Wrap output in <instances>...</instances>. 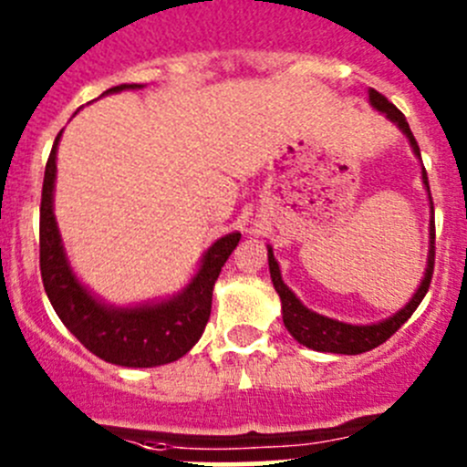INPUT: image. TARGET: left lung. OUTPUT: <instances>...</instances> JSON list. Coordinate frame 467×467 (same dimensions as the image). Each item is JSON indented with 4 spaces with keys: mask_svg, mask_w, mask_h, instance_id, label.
<instances>
[{
    "mask_svg": "<svg viewBox=\"0 0 467 467\" xmlns=\"http://www.w3.org/2000/svg\"><path fill=\"white\" fill-rule=\"evenodd\" d=\"M368 99L370 106L375 110L384 112L404 135H407L409 144H411L413 153L420 158V149H418L416 138H413L411 129L407 124V117L384 97L379 94L378 89H368ZM422 182H425L427 192H430V181H427V171L422 167ZM430 205L431 212H434V203H431V194H430ZM434 239H436V228H434V216H431L430 223V255H427V268H425V277H422L420 286L413 294V298L404 305L400 312H395L393 317H389L386 321L381 323H373V325H350V323H341L334 321V318L321 317V314L312 312V309L305 307L298 298H296L294 291L285 285L280 275V266H277L275 257H273V248L268 246V271H271V280L273 286H275L277 296L282 300V321H285V327L289 329L291 337L296 338L303 346L312 348V350L318 352H334V355H361V352H368L373 348L381 346L386 338L393 337L404 323L411 318V314L416 312L418 305L422 303L425 294L430 291L431 285V273H434Z\"/></svg>",
    "mask_w": 467,
    "mask_h": 467,
    "instance_id": "obj_1",
    "label": "left lung"
}]
</instances>
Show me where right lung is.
<instances>
[{"label": "right lung", "mask_w": 467, "mask_h": 467, "mask_svg": "<svg viewBox=\"0 0 467 467\" xmlns=\"http://www.w3.org/2000/svg\"><path fill=\"white\" fill-rule=\"evenodd\" d=\"M144 86L124 83L103 94L138 89ZM51 146L45 167L40 201V273L47 298L65 327L108 364L126 368H153L171 364L196 346L212 312V289L221 266L237 248L242 234L230 233L216 239L201 260V268L178 296L138 307H112L101 303L81 285L65 255L63 239L54 216L56 149Z\"/></svg>", "instance_id": "right-lung-1"}]
</instances>
